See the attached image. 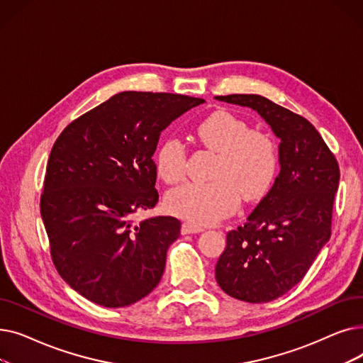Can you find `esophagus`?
I'll list each match as a JSON object with an SVG mask.
<instances>
[{
  "label": "esophagus",
  "instance_id": "34e87169",
  "mask_svg": "<svg viewBox=\"0 0 363 363\" xmlns=\"http://www.w3.org/2000/svg\"><path fill=\"white\" fill-rule=\"evenodd\" d=\"M203 226H199V225H194L191 222H184L182 223V228H181V233L185 235V234H197V233H203Z\"/></svg>",
  "mask_w": 363,
  "mask_h": 363
}]
</instances>
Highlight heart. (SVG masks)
<instances>
[{
  "mask_svg": "<svg viewBox=\"0 0 363 363\" xmlns=\"http://www.w3.org/2000/svg\"><path fill=\"white\" fill-rule=\"evenodd\" d=\"M196 135L208 150L218 152L211 182L185 184L166 197L170 213L200 225L215 223L235 211L240 194L245 201L269 191L278 172V148L263 130L249 129L235 114L219 110L196 126ZM186 152L177 138L164 140L156 151V169L166 184L185 178Z\"/></svg>",
  "mask_w": 363,
  "mask_h": 363,
  "instance_id": "obj_1",
  "label": "heart"
}]
</instances>
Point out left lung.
I'll use <instances>...</instances> for the list:
<instances>
[{"instance_id": "left-lung-1", "label": "left lung", "mask_w": 363, "mask_h": 363, "mask_svg": "<svg viewBox=\"0 0 363 363\" xmlns=\"http://www.w3.org/2000/svg\"><path fill=\"white\" fill-rule=\"evenodd\" d=\"M257 111L281 140L279 175L247 222L226 234L219 287L249 303L272 301L298 284L331 235L338 163L315 126L257 94L218 95Z\"/></svg>"}]
</instances>
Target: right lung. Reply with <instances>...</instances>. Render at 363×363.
Segmentation results:
<instances>
[{"instance_id": "1", "label": "right lung", "mask_w": 363, "mask_h": 363, "mask_svg": "<svg viewBox=\"0 0 363 363\" xmlns=\"http://www.w3.org/2000/svg\"><path fill=\"white\" fill-rule=\"evenodd\" d=\"M203 99L125 91L65 128L47 163L41 216L57 272L85 298L125 308L160 282L181 222L135 213L159 201L160 133Z\"/></svg>"}]
</instances>
